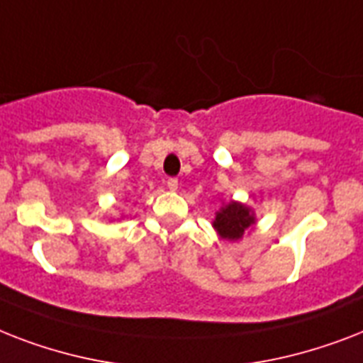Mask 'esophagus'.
Segmentation results:
<instances>
[{"label": "esophagus", "mask_w": 363, "mask_h": 363, "mask_svg": "<svg viewBox=\"0 0 363 363\" xmlns=\"http://www.w3.org/2000/svg\"><path fill=\"white\" fill-rule=\"evenodd\" d=\"M165 184H167V188H169V190H177V188H179V179H175V177H169Z\"/></svg>", "instance_id": "obj_1"}]
</instances>
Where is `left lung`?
I'll return each mask as SVG.
<instances>
[{
    "mask_svg": "<svg viewBox=\"0 0 363 363\" xmlns=\"http://www.w3.org/2000/svg\"><path fill=\"white\" fill-rule=\"evenodd\" d=\"M254 224V216L250 215V211L245 207V205L233 203L230 201L228 205H224L218 213H216V218L213 222V226L216 228V232L220 233L222 239H230V241H235L245 233L248 226Z\"/></svg>",
    "mask_w": 363,
    "mask_h": 363,
    "instance_id": "1",
    "label": "left lung"
}]
</instances>
